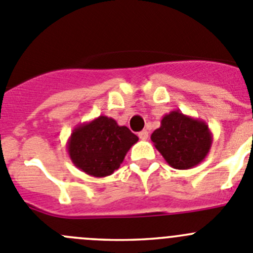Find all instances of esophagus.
I'll return each instance as SVG.
<instances>
[{"label":"esophagus","mask_w":253,"mask_h":253,"mask_svg":"<svg viewBox=\"0 0 253 253\" xmlns=\"http://www.w3.org/2000/svg\"><path fill=\"white\" fill-rule=\"evenodd\" d=\"M138 137H140L141 140H147V138H148V132L146 131V129H143V131L138 132Z\"/></svg>","instance_id":"esophagus-1"}]
</instances>
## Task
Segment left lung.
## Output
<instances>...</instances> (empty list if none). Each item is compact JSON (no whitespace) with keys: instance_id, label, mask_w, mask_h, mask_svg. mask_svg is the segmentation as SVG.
I'll use <instances>...</instances> for the list:
<instances>
[{"instance_id":"obj_1","label":"left lung","mask_w":253,"mask_h":253,"mask_svg":"<svg viewBox=\"0 0 253 253\" xmlns=\"http://www.w3.org/2000/svg\"><path fill=\"white\" fill-rule=\"evenodd\" d=\"M151 141L165 161L176 169H190L201 164L212 146L209 125L174 110L165 115Z\"/></svg>"}]
</instances>
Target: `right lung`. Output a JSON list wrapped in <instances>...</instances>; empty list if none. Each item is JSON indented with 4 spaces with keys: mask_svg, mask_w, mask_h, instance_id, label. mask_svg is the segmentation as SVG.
Wrapping results in <instances>:
<instances>
[{
    "mask_svg": "<svg viewBox=\"0 0 253 253\" xmlns=\"http://www.w3.org/2000/svg\"><path fill=\"white\" fill-rule=\"evenodd\" d=\"M137 141V136L126 126H120L107 116H98L73 128L67 152L72 164L82 172L92 177H106L119 169Z\"/></svg>",
    "mask_w": 253,
    "mask_h": 253,
    "instance_id": "obj_1",
    "label": "right lung"
}]
</instances>
